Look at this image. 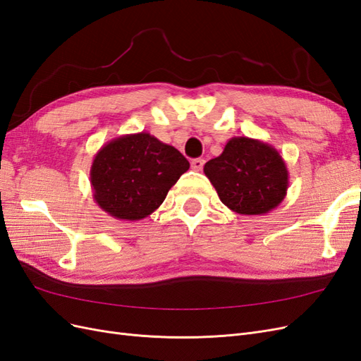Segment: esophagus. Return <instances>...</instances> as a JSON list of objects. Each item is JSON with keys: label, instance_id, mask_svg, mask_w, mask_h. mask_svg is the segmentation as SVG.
Returning <instances> with one entry per match:
<instances>
[{"label": "esophagus", "instance_id": "obj_1", "mask_svg": "<svg viewBox=\"0 0 361 361\" xmlns=\"http://www.w3.org/2000/svg\"><path fill=\"white\" fill-rule=\"evenodd\" d=\"M203 166H204V159H202V158H195L191 161V169L195 171H200L203 169Z\"/></svg>", "mask_w": 361, "mask_h": 361}]
</instances>
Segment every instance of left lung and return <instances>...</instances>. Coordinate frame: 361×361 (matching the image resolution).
<instances>
[{
	"instance_id": "8db88e82",
	"label": "left lung",
	"mask_w": 361,
	"mask_h": 361,
	"mask_svg": "<svg viewBox=\"0 0 361 361\" xmlns=\"http://www.w3.org/2000/svg\"><path fill=\"white\" fill-rule=\"evenodd\" d=\"M220 200L241 215H264L286 197L289 173L277 149L265 141L233 137L223 154L204 164Z\"/></svg>"
}]
</instances>
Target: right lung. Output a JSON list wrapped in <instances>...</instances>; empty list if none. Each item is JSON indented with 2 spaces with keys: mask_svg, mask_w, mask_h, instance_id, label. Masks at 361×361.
<instances>
[{
  "mask_svg": "<svg viewBox=\"0 0 361 361\" xmlns=\"http://www.w3.org/2000/svg\"><path fill=\"white\" fill-rule=\"evenodd\" d=\"M188 169L190 162L178 149L149 133L117 137L93 158V199L116 220H143Z\"/></svg>",
  "mask_w": 361,
  "mask_h": 361,
  "instance_id": "obj_1",
  "label": "right lung"
}]
</instances>
